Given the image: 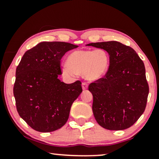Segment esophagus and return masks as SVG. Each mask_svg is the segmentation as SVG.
<instances>
[{"label": "esophagus", "mask_w": 159, "mask_h": 159, "mask_svg": "<svg viewBox=\"0 0 159 159\" xmlns=\"http://www.w3.org/2000/svg\"><path fill=\"white\" fill-rule=\"evenodd\" d=\"M82 89H83V90H86V89H88V85L86 82H83L82 84Z\"/></svg>", "instance_id": "obj_1"}]
</instances>
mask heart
<instances>
[{
	"mask_svg": "<svg viewBox=\"0 0 159 159\" xmlns=\"http://www.w3.org/2000/svg\"><path fill=\"white\" fill-rule=\"evenodd\" d=\"M109 63V56L105 50H77L69 54L63 72L67 76L83 75L89 81H96L107 73Z\"/></svg>",
	"mask_w": 159,
	"mask_h": 159,
	"instance_id": "1",
	"label": "heart"
}]
</instances>
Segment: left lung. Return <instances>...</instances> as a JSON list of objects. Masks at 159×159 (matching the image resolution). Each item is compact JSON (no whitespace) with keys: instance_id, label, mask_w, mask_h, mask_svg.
Wrapping results in <instances>:
<instances>
[{"instance_id":"1","label":"left lung","mask_w":159,"mask_h":159,"mask_svg":"<svg viewBox=\"0 0 159 159\" xmlns=\"http://www.w3.org/2000/svg\"><path fill=\"white\" fill-rule=\"evenodd\" d=\"M87 45L105 50L110 58L105 77L88 87L95 120L106 129H127L146 107L149 87L144 63L133 48L116 41Z\"/></svg>"}]
</instances>
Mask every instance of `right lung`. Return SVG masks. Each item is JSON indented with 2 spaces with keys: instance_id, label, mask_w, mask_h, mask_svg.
<instances>
[{
  "instance_id": "obj_1",
  "label": "right lung",
  "mask_w": 159,
  "mask_h": 159,
  "mask_svg": "<svg viewBox=\"0 0 159 159\" xmlns=\"http://www.w3.org/2000/svg\"><path fill=\"white\" fill-rule=\"evenodd\" d=\"M75 45L42 42L24 54L16 67L14 95L19 116L36 131L50 132L62 127L73 102L82 92V82H61V59Z\"/></svg>"
}]
</instances>
